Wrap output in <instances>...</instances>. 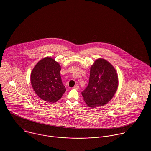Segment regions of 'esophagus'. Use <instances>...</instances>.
Segmentation results:
<instances>
[{"label": "esophagus", "mask_w": 151, "mask_h": 151, "mask_svg": "<svg viewBox=\"0 0 151 151\" xmlns=\"http://www.w3.org/2000/svg\"><path fill=\"white\" fill-rule=\"evenodd\" d=\"M73 88H74V89H77V90H78V89H79V86H77V85H76V86H75L73 87Z\"/></svg>", "instance_id": "esophagus-1"}]
</instances>
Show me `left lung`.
<instances>
[{
	"label": "left lung",
	"mask_w": 151,
	"mask_h": 151,
	"mask_svg": "<svg viewBox=\"0 0 151 151\" xmlns=\"http://www.w3.org/2000/svg\"><path fill=\"white\" fill-rule=\"evenodd\" d=\"M118 86L115 68L107 60L100 58L91 67L88 85L81 94L90 108L102 106L113 98Z\"/></svg>",
	"instance_id": "1"
}]
</instances>
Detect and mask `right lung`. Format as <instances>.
Returning a JSON list of instances; mask_svg holds the SVG:
<instances>
[{"instance_id":"add662e5","label":"right lung","mask_w":151,"mask_h":151,"mask_svg":"<svg viewBox=\"0 0 151 151\" xmlns=\"http://www.w3.org/2000/svg\"><path fill=\"white\" fill-rule=\"evenodd\" d=\"M59 64L54 59L46 57L40 60L33 69L30 81L37 96L48 102L59 100L66 89L63 84Z\"/></svg>"}]
</instances>
